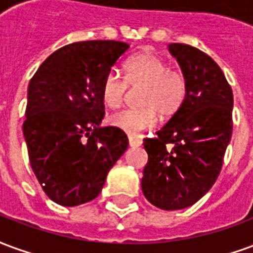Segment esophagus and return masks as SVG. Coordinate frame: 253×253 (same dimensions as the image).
Returning <instances> with one entry per match:
<instances>
[{
  "instance_id": "1",
  "label": "esophagus",
  "mask_w": 253,
  "mask_h": 253,
  "mask_svg": "<svg viewBox=\"0 0 253 253\" xmlns=\"http://www.w3.org/2000/svg\"><path fill=\"white\" fill-rule=\"evenodd\" d=\"M128 145L130 146H141L142 145V139L134 135H128Z\"/></svg>"
}]
</instances>
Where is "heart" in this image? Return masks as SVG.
<instances>
[{
  "mask_svg": "<svg viewBox=\"0 0 253 253\" xmlns=\"http://www.w3.org/2000/svg\"><path fill=\"white\" fill-rule=\"evenodd\" d=\"M141 86L139 108H128L110 118L112 126L127 134H139L149 130L159 121V114L170 119L179 114L186 103L188 81L180 69L153 52L132 55L123 65V77L115 70L105 74L101 83V100L108 108L121 107L127 89Z\"/></svg>",
  "mask_w": 253,
  "mask_h": 253,
  "instance_id": "1",
  "label": "heart"
}]
</instances>
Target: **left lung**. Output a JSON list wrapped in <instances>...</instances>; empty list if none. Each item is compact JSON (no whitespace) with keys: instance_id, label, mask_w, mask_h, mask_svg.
<instances>
[{"instance_id":"1","label":"left lung","mask_w":253,"mask_h":253,"mask_svg":"<svg viewBox=\"0 0 253 253\" xmlns=\"http://www.w3.org/2000/svg\"><path fill=\"white\" fill-rule=\"evenodd\" d=\"M188 81L186 103L153 138L143 139L148 164L142 191L152 205L180 210L217 180L232 137L233 92L215 61L199 48L169 44Z\"/></svg>"}]
</instances>
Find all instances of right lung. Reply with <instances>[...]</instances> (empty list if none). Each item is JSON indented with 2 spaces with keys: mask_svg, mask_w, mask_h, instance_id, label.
Returning a JSON list of instances; mask_svg holds the SVG:
<instances>
[{
  "mask_svg": "<svg viewBox=\"0 0 253 253\" xmlns=\"http://www.w3.org/2000/svg\"><path fill=\"white\" fill-rule=\"evenodd\" d=\"M127 50L123 42H76L52 52L31 78L23 132L31 168L58 205L94 199L128 146L123 130L99 127L101 83Z\"/></svg>",
  "mask_w": 253,
  "mask_h": 253,
  "instance_id": "1",
  "label": "right lung"
}]
</instances>
